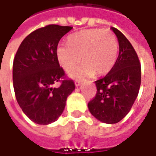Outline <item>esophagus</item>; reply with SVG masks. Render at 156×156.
<instances>
[{"label": "esophagus", "instance_id": "34e87169", "mask_svg": "<svg viewBox=\"0 0 156 156\" xmlns=\"http://www.w3.org/2000/svg\"><path fill=\"white\" fill-rule=\"evenodd\" d=\"M80 84H81V81H80V80H76V81H75V85H76V86H79Z\"/></svg>", "mask_w": 156, "mask_h": 156}]
</instances>
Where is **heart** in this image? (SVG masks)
Segmentation results:
<instances>
[{"label": "heart", "instance_id": "b5f03b06", "mask_svg": "<svg viewBox=\"0 0 156 156\" xmlns=\"http://www.w3.org/2000/svg\"><path fill=\"white\" fill-rule=\"evenodd\" d=\"M118 53L115 35L109 29L93 28L83 30L68 38V45L57 47V58L66 73L76 70L81 62L82 68L73 77L96 74L98 76L109 73L115 65Z\"/></svg>", "mask_w": 156, "mask_h": 156}]
</instances>
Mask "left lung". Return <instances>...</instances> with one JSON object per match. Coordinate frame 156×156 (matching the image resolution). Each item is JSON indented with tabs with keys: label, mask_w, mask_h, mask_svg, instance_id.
Wrapping results in <instances>:
<instances>
[{
	"label": "left lung",
	"mask_w": 156,
	"mask_h": 156,
	"mask_svg": "<svg viewBox=\"0 0 156 156\" xmlns=\"http://www.w3.org/2000/svg\"><path fill=\"white\" fill-rule=\"evenodd\" d=\"M119 43V55L105 78L97 80V94L88 103L90 112L105 123H116L129 112L141 85L136 51L121 32L111 27Z\"/></svg>",
	"instance_id": "8db88e82"
}]
</instances>
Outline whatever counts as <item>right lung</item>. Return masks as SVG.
Wrapping results in <instances>:
<instances>
[{"label":"right lung","instance_id":"obj_1","mask_svg":"<svg viewBox=\"0 0 156 156\" xmlns=\"http://www.w3.org/2000/svg\"><path fill=\"white\" fill-rule=\"evenodd\" d=\"M72 27L47 25L32 32L20 45L13 64L16 100L30 120L46 125L64 111L67 97L75 89L57 58V47ZM59 82L61 85H52Z\"/></svg>","mask_w":156,"mask_h":156}]
</instances>
